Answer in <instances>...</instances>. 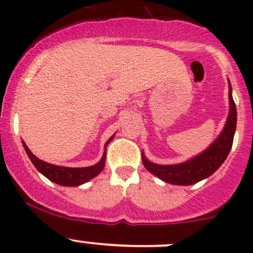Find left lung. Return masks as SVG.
<instances>
[{"label":"left lung","mask_w":253,"mask_h":253,"mask_svg":"<svg viewBox=\"0 0 253 253\" xmlns=\"http://www.w3.org/2000/svg\"><path fill=\"white\" fill-rule=\"evenodd\" d=\"M236 105L233 99V89L229 82V115L215 141L211 143L201 154L191 158L187 162L174 165H159L152 163L145 158L142 152V162L145 169L164 182L178 186L193 185L196 182L209 177L225 162L226 157L233 147L234 134L236 129Z\"/></svg>","instance_id":"1"}]
</instances>
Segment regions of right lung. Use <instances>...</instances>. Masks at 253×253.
<instances>
[{
  "mask_svg": "<svg viewBox=\"0 0 253 253\" xmlns=\"http://www.w3.org/2000/svg\"><path fill=\"white\" fill-rule=\"evenodd\" d=\"M112 139H114V136L105 143V150H104V154L103 157H101V159L99 160L95 165H91V167L86 168H66L48 164V163L42 162L39 158L35 157V155L30 152L29 148L27 147L24 141H22V143L25 152H27L28 157L32 160V163L34 164V167L37 168L38 171L42 172L45 177H47L48 180L57 183V185L71 186V187H73V186H79L88 182L89 180L94 178L95 176H98L101 171H103L106 160V147H108V144L112 141Z\"/></svg>",
  "mask_w": 253,
  "mask_h": 253,
  "instance_id": "right-lung-1",
  "label": "right lung"
}]
</instances>
